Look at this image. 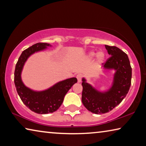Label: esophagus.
Here are the masks:
<instances>
[{
  "label": "esophagus",
  "mask_w": 146,
  "mask_h": 146,
  "mask_svg": "<svg viewBox=\"0 0 146 146\" xmlns=\"http://www.w3.org/2000/svg\"><path fill=\"white\" fill-rule=\"evenodd\" d=\"M82 75H81V74H78V75H76V78H77L78 80V82H81V80H82Z\"/></svg>",
  "instance_id": "esophagus-1"
}]
</instances>
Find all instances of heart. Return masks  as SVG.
Wrapping results in <instances>:
<instances>
[{"instance_id":"obj_1","label":"heart","mask_w":146,"mask_h":146,"mask_svg":"<svg viewBox=\"0 0 146 146\" xmlns=\"http://www.w3.org/2000/svg\"><path fill=\"white\" fill-rule=\"evenodd\" d=\"M95 55V53L94 52V51H91L88 55L89 57L90 58H93ZM104 58H105V54L104 53V52H102V51H100V52L97 53V62L98 64L102 63L104 60Z\"/></svg>"}]
</instances>
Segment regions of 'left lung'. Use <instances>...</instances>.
<instances>
[{
	"mask_svg": "<svg viewBox=\"0 0 146 146\" xmlns=\"http://www.w3.org/2000/svg\"><path fill=\"white\" fill-rule=\"evenodd\" d=\"M111 56L104 64V69L115 70L112 86L101 92L83 78L82 102L88 111L95 114H104L118 106L129 90L131 83L132 69L126 53L116 46L105 45Z\"/></svg>",
	"mask_w": 146,
	"mask_h": 146,
	"instance_id": "obj_1",
	"label": "left lung"
}]
</instances>
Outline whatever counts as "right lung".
Returning <instances> with one entry per match:
<instances>
[{
	"label": "right lung",
	"mask_w": 146,
	"mask_h": 146,
	"mask_svg": "<svg viewBox=\"0 0 146 146\" xmlns=\"http://www.w3.org/2000/svg\"><path fill=\"white\" fill-rule=\"evenodd\" d=\"M48 46L51 45L39 42L25 49L20 56L15 70L14 82L20 98L29 110L38 114H48L56 111L62 104L66 94L73 84L77 82L76 78H68L40 91L32 90L24 84L21 73L26 60L33 53L43 51Z\"/></svg>",
	"instance_id": "obj_1"
}]
</instances>
